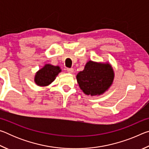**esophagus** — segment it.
Wrapping results in <instances>:
<instances>
[{"instance_id": "34e87169", "label": "esophagus", "mask_w": 149, "mask_h": 149, "mask_svg": "<svg viewBox=\"0 0 149 149\" xmlns=\"http://www.w3.org/2000/svg\"><path fill=\"white\" fill-rule=\"evenodd\" d=\"M66 70H67L68 72L70 73V74H72V73L74 72V69H73V68H67Z\"/></svg>"}]
</instances>
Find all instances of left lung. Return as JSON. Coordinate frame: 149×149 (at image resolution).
<instances>
[{"instance_id": "obj_1", "label": "left lung", "mask_w": 149, "mask_h": 149, "mask_svg": "<svg viewBox=\"0 0 149 149\" xmlns=\"http://www.w3.org/2000/svg\"><path fill=\"white\" fill-rule=\"evenodd\" d=\"M114 72L110 64L89 61L83 71L78 73L77 81L80 89L86 95H100L112 84Z\"/></svg>"}]
</instances>
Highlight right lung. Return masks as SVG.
<instances>
[{
    "mask_svg": "<svg viewBox=\"0 0 149 149\" xmlns=\"http://www.w3.org/2000/svg\"><path fill=\"white\" fill-rule=\"evenodd\" d=\"M61 72L59 66L46 64L36 73L35 82L40 86H46L53 81L58 73Z\"/></svg>",
    "mask_w": 149,
    "mask_h": 149,
    "instance_id": "1",
    "label": "right lung"
}]
</instances>
